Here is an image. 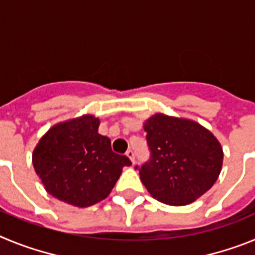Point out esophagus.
Returning a JSON list of instances; mask_svg holds the SVG:
<instances>
[{
	"label": "esophagus",
	"mask_w": 255,
	"mask_h": 255,
	"mask_svg": "<svg viewBox=\"0 0 255 255\" xmlns=\"http://www.w3.org/2000/svg\"><path fill=\"white\" fill-rule=\"evenodd\" d=\"M126 155H128V157H129V158H130V161H131L132 163H134V162H135V153H134V150L129 149V150H128V152H126Z\"/></svg>",
	"instance_id": "34e87169"
}]
</instances>
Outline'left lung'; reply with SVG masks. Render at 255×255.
Here are the masks:
<instances>
[{
    "label": "left lung",
    "instance_id": "left-lung-1",
    "mask_svg": "<svg viewBox=\"0 0 255 255\" xmlns=\"http://www.w3.org/2000/svg\"><path fill=\"white\" fill-rule=\"evenodd\" d=\"M144 130L150 155L135 170L154 199L185 206L213 186L224 152L211 131L194 121L162 114L148 119Z\"/></svg>",
    "mask_w": 255,
    "mask_h": 255
}]
</instances>
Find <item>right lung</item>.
<instances>
[{
  "instance_id": "add662e5",
  "label": "right lung",
  "mask_w": 255,
  "mask_h": 255,
  "mask_svg": "<svg viewBox=\"0 0 255 255\" xmlns=\"http://www.w3.org/2000/svg\"><path fill=\"white\" fill-rule=\"evenodd\" d=\"M92 115L55 125L33 152V166L49 194L76 207H91L108 197L124 166L131 161L112 150Z\"/></svg>"
}]
</instances>
